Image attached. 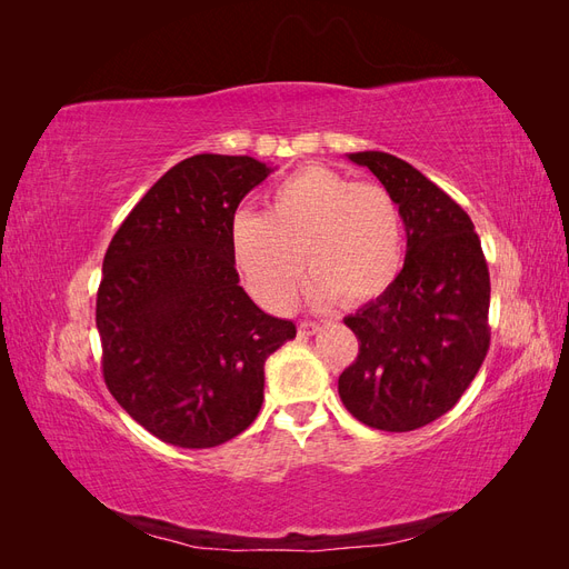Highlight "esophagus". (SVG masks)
Segmentation results:
<instances>
[{
    "label": "esophagus",
    "mask_w": 569,
    "mask_h": 569,
    "mask_svg": "<svg viewBox=\"0 0 569 569\" xmlns=\"http://www.w3.org/2000/svg\"><path fill=\"white\" fill-rule=\"evenodd\" d=\"M320 332V325L318 322H311V320H303L299 322V335L301 337H313Z\"/></svg>",
    "instance_id": "esophagus-1"
}]
</instances>
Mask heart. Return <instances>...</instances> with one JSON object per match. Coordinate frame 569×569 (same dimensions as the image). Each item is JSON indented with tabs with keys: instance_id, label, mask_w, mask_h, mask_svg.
I'll use <instances>...</instances> for the list:
<instances>
[{
	"instance_id": "heart-1",
	"label": "heart",
	"mask_w": 569,
	"mask_h": 569,
	"mask_svg": "<svg viewBox=\"0 0 569 569\" xmlns=\"http://www.w3.org/2000/svg\"><path fill=\"white\" fill-rule=\"evenodd\" d=\"M234 263L251 295L270 311L295 299L303 256L313 268L306 299L370 301L403 263V218L380 184L358 182L327 166H306L272 187L266 213L232 220Z\"/></svg>"
}]
</instances>
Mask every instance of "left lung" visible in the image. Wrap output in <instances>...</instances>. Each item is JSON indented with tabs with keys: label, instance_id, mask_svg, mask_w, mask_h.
Listing matches in <instances>:
<instances>
[{
	"label": "left lung",
	"instance_id": "8db88e82",
	"mask_svg": "<svg viewBox=\"0 0 569 569\" xmlns=\"http://www.w3.org/2000/svg\"><path fill=\"white\" fill-rule=\"evenodd\" d=\"M347 159L399 203L406 261L387 291L343 318L360 349L339 396L363 425L412 432L449 412L485 363L489 268L470 216L418 168L385 151Z\"/></svg>",
	"mask_w": 569,
	"mask_h": 569
}]
</instances>
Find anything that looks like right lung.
<instances>
[{
    "instance_id": "right-lung-1",
    "label": "right lung",
    "mask_w": 569,
    "mask_h": 569,
    "mask_svg": "<svg viewBox=\"0 0 569 569\" xmlns=\"http://www.w3.org/2000/svg\"><path fill=\"white\" fill-rule=\"evenodd\" d=\"M272 166L197 153L176 163L113 234L97 330L104 382L147 432L180 449L242 435L263 403V366L297 337L239 287L232 220Z\"/></svg>"
}]
</instances>
